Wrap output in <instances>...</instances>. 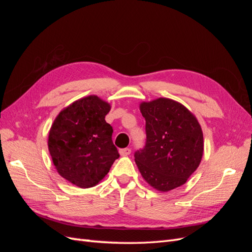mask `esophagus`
<instances>
[{"instance_id": "obj_1", "label": "esophagus", "mask_w": 252, "mask_h": 252, "mask_svg": "<svg viewBox=\"0 0 252 252\" xmlns=\"http://www.w3.org/2000/svg\"><path fill=\"white\" fill-rule=\"evenodd\" d=\"M130 152H131L130 148H122V149H120V155L123 156V157L129 156V155H130Z\"/></svg>"}]
</instances>
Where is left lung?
<instances>
[{
  "label": "left lung",
  "instance_id": "8db88e82",
  "mask_svg": "<svg viewBox=\"0 0 252 252\" xmlns=\"http://www.w3.org/2000/svg\"><path fill=\"white\" fill-rule=\"evenodd\" d=\"M146 121V144L134 152L144 180L159 191L185 184L199 167L204 151L199 122L185 106L159 97L140 105Z\"/></svg>",
  "mask_w": 252,
  "mask_h": 252
}]
</instances>
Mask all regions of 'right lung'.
<instances>
[{"mask_svg":"<svg viewBox=\"0 0 252 252\" xmlns=\"http://www.w3.org/2000/svg\"><path fill=\"white\" fill-rule=\"evenodd\" d=\"M110 105L96 95L73 102L50 128L48 149L61 177L81 188L95 186L120 157L105 121Z\"/></svg>","mask_w":252,"mask_h":252,"instance_id":"1","label":"right lung"}]
</instances>
